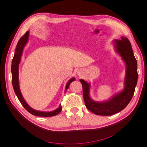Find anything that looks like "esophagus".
Instances as JSON below:
<instances>
[{
  "label": "esophagus",
  "mask_w": 147,
  "mask_h": 147,
  "mask_svg": "<svg viewBox=\"0 0 147 147\" xmlns=\"http://www.w3.org/2000/svg\"><path fill=\"white\" fill-rule=\"evenodd\" d=\"M78 75H80V73H78Z\"/></svg>",
  "instance_id": "1"
}]
</instances>
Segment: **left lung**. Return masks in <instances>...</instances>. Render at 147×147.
I'll return each instance as SVG.
<instances>
[{
	"label": "left lung",
	"instance_id": "1",
	"mask_svg": "<svg viewBox=\"0 0 147 147\" xmlns=\"http://www.w3.org/2000/svg\"><path fill=\"white\" fill-rule=\"evenodd\" d=\"M114 48L126 65L124 88L107 100L97 102L90 97L91 83L80 80L83 86V95L86 108L96 115L109 116L123 110L129 103L134 95L137 83V63L133 53L131 44L126 37L113 40Z\"/></svg>",
	"mask_w": 147,
	"mask_h": 147
}]
</instances>
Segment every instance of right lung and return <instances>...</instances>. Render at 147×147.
<instances>
[{
  "label": "right lung",
  "mask_w": 147,
  "mask_h": 147,
  "mask_svg": "<svg viewBox=\"0 0 147 147\" xmlns=\"http://www.w3.org/2000/svg\"><path fill=\"white\" fill-rule=\"evenodd\" d=\"M29 38V30L27 31L23 36L20 39V40L18 41V42L16 45L14 57H13L12 62H11V69L12 84H13V90H14V91L15 92L16 96L18 97V98L19 100L20 101L22 105H23L24 109L26 110H27L28 112H29L30 113H31L33 115H35V116L43 117L55 116V115H57L59 113L61 112V111L62 110L61 105H59L58 108H57L55 110L50 111V112H43V111L34 110L32 107H30L28 104L27 102H26L20 91V82H19V65L21 60V57H22V55H23L24 48L26 45V44H27L28 42ZM75 78L72 77V78H70L69 80L67 83L64 92H65L67 90V89L69 87L70 84L72 82L75 81Z\"/></svg>",
  "instance_id": "add662e5"
}]
</instances>
